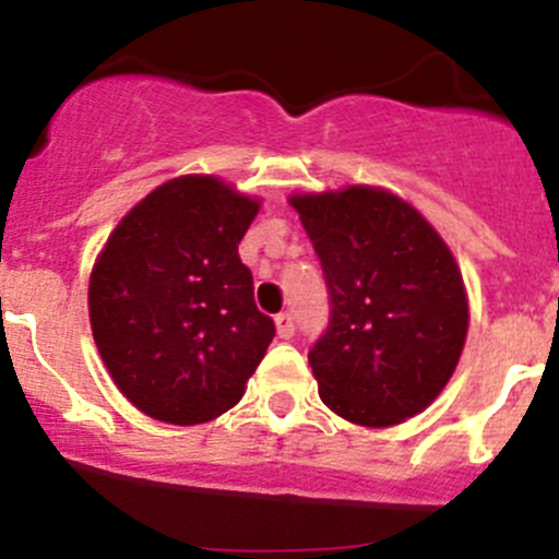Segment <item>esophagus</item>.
<instances>
[{"label": "esophagus", "mask_w": 559, "mask_h": 559, "mask_svg": "<svg viewBox=\"0 0 559 559\" xmlns=\"http://www.w3.org/2000/svg\"><path fill=\"white\" fill-rule=\"evenodd\" d=\"M275 326H278V337L281 341H289L295 335V316L292 313H278L275 316Z\"/></svg>", "instance_id": "34e87169"}]
</instances>
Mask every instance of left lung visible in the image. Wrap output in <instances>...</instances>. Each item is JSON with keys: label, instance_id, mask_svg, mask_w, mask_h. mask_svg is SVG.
I'll list each match as a JSON object with an SVG mask.
<instances>
[{"label": "left lung", "instance_id": "left-lung-1", "mask_svg": "<svg viewBox=\"0 0 559 559\" xmlns=\"http://www.w3.org/2000/svg\"><path fill=\"white\" fill-rule=\"evenodd\" d=\"M330 292L308 352L319 397L343 419L389 427L425 411L465 346L462 275L436 229L370 186L292 197Z\"/></svg>", "mask_w": 559, "mask_h": 559}]
</instances>
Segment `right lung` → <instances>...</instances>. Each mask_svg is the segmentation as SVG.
<instances>
[{
	"mask_svg": "<svg viewBox=\"0 0 559 559\" xmlns=\"http://www.w3.org/2000/svg\"><path fill=\"white\" fill-rule=\"evenodd\" d=\"M259 202L186 175L121 218L94 264L88 316L116 386L143 414L202 425L233 408L275 324L238 243Z\"/></svg>",
	"mask_w": 559,
	"mask_h": 559,
	"instance_id": "add662e5",
	"label": "right lung"
}]
</instances>
